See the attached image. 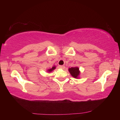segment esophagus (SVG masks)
I'll list each match as a JSON object with an SVG mask.
<instances>
[{
    "label": "esophagus",
    "instance_id": "esophagus-1",
    "mask_svg": "<svg viewBox=\"0 0 120 120\" xmlns=\"http://www.w3.org/2000/svg\"><path fill=\"white\" fill-rule=\"evenodd\" d=\"M59 68H62V69H64V68H65V66H64V65H60V66H59Z\"/></svg>",
    "mask_w": 120,
    "mask_h": 120
}]
</instances>
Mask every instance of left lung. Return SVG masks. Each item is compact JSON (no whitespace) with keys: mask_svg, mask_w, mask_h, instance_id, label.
Wrapping results in <instances>:
<instances>
[{"mask_svg":"<svg viewBox=\"0 0 120 120\" xmlns=\"http://www.w3.org/2000/svg\"><path fill=\"white\" fill-rule=\"evenodd\" d=\"M68 71L73 77L78 78L80 72L79 71V68L77 67L71 68L68 69Z\"/></svg>","mask_w":120,"mask_h":120,"instance_id":"obj_1","label":"left lung"}]
</instances>
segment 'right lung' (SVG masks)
<instances>
[{
    "label": "right lung",
    "instance_id": "right-lung-1",
    "mask_svg": "<svg viewBox=\"0 0 120 120\" xmlns=\"http://www.w3.org/2000/svg\"><path fill=\"white\" fill-rule=\"evenodd\" d=\"M55 68H56V67H53L52 68H51V69H49L48 70V72H52V70H55Z\"/></svg>",
    "mask_w": 120,
    "mask_h": 120
}]
</instances>
